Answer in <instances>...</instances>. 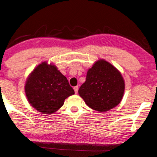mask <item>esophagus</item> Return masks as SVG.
<instances>
[{"label": "esophagus", "instance_id": "1", "mask_svg": "<svg viewBox=\"0 0 157 157\" xmlns=\"http://www.w3.org/2000/svg\"><path fill=\"white\" fill-rule=\"evenodd\" d=\"M73 89H74V90H75V93H78V86H74Z\"/></svg>", "mask_w": 157, "mask_h": 157}]
</instances>
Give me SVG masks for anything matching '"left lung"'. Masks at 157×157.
<instances>
[{
	"mask_svg": "<svg viewBox=\"0 0 157 157\" xmlns=\"http://www.w3.org/2000/svg\"><path fill=\"white\" fill-rule=\"evenodd\" d=\"M124 88L119 71L109 62L100 59L88 71L86 81L78 92L88 106L105 112L120 103Z\"/></svg>",
	"mask_w": 157,
	"mask_h": 157,
	"instance_id": "1",
	"label": "left lung"
}]
</instances>
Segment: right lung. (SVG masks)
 I'll return each instance as SVG.
<instances>
[{
  "label": "right lung",
  "instance_id": "add662e5",
  "mask_svg": "<svg viewBox=\"0 0 157 157\" xmlns=\"http://www.w3.org/2000/svg\"><path fill=\"white\" fill-rule=\"evenodd\" d=\"M28 101L44 114L55 113L64 104L65 99L75 92L66 77L55 65L42 62L30 74L25 86Z\"/></svg>",
  "mask_w": 157,
  "mask_h": 157
}]
</instances>
